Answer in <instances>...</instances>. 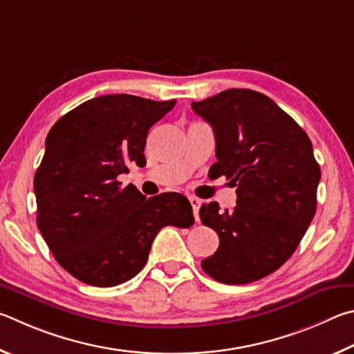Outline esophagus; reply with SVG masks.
Masks as SVG:
<instances>
[{"mask_svg":"<svg viewBox=\"0 0 354 354\" xmlns=\"http://www.w3.org/2000/svg\"><path fill=\"white\" fill-rule=\"evenodd\" d=\"M189 203H191V207H193V213H194V218H196V221L199 219V208H201V205H202V202L197 199V197H193L191 196L189 197Z\"/></svg>","mask_w":354,"mask_h":354,"instance_id":"1","label":"esophagus"}]
</instances>
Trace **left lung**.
Masks as SVG:
<instances>
[{"mask_svg":"<svg viewBox=\"0 0 354 354\" xmlns=\"http://www.w3.org/2000/svg\"><path fill=\"white\" fill-rule=\"evenodd\" d=\"M213 127L214 178L236 187V207L201 208L202 224L219 236L202 269L225 284L268 277L292 257L317 207L320 166L305 130L263 93L230 88L193 102Z\"/></svg>","mask_w":354,"mask_h":354,"instance_id":"left-lung-1","label":"left lung"}]
</instances>
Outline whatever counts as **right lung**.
Returning <instances> with one entry per match:
<instances>
[{
	"label": "right lung",
	"instance_id": "add662e5",
	"mask_svg": "<svg viewBox=\"0 0 354 354\" xmlns=\"http://www.w3.org/2000/svg\"><path fill=\"white\" fill-rule=\"evenodd\" d=\"M176 105L104 95L54 124L35 172L37 227L62 268L79 281L110 288L145 268L157 233L189 228L193 208L178 193L142 196L121 188L129 165H146L147 132Z\"/></svg>",
	"mask_w": 354,
	"mask_h": 354
}]
</instances>
